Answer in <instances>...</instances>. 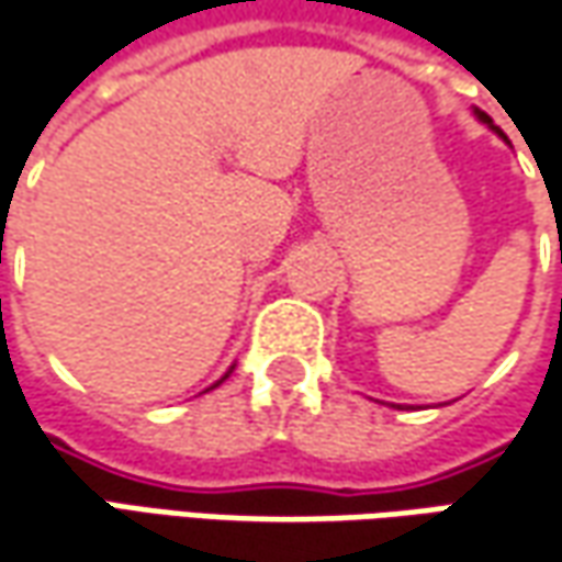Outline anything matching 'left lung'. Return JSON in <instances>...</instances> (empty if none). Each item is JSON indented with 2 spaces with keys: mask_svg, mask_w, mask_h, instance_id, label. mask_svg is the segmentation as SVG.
Returning <instances> with one entry per match:
<instances>
[{
  "mask_svg": "<svg viewBox=\"0 0 562 562\" xmlns=\"http://www.w3.org/2000/svg\"><path fill=\"white\" fill-rule=\"evenodd\" d=\"M477 119H481V122H487V125H491V119H487V115H484V112H477Z\"/></svg>",
  "mask_w": 562,
  "mask_h": 562,
  "instance_id": "left-lung-1",
  "label": "left lung"
}]
</instances>
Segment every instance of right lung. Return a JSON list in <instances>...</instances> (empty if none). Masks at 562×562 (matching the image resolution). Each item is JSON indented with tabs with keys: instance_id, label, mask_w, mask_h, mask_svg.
Here are the masks:
<instances>
[{
	"instance_id": "obj_1",
	"label": "right lung",
	"mask_w": 562,
	"mask_h": 562,
	"mask_svg": "<svg viewBox=\"0 0 562 562\" xmlns=\"http://www.w3.org/2000/svg\"><path fill=\"white\" fill-rule=\"evenodd\" d=\"M223 380H226V378H223Z\"/></svg>"
}]
</instances>
